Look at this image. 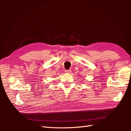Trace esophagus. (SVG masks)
Listing matches in <instances>:
<instances>
[{
	"instance_id": "obj_1",
	"label": "esophagus",
	"mask_w": 131,
	"mask_h": 131,
	"mask_svg": "<svg viewBox=\"0 0 131 131\" xmlns=\"http://www.w3.org/2000/svg\"><path fill=\"white\" fill-rule=\"evenodd\" d=\"M65 72L66 73H72V70H66Z\"/></svg>"
}]
</instances>
